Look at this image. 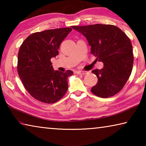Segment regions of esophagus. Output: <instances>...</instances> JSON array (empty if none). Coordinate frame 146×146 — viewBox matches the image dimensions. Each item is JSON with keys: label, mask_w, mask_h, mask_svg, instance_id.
Masks as SVG:
<instances>
[{"label": "esophagus", "mask_w": 146, "mask_h": 146, "mask_svg": "<svg viewBox=\"0 0 146 146\" xmlns=\"http://www.w3.org/2000/svg\"><path fill=\"white\" fill-rule=\"evenodd\" d=\"M76 73H77V74H82V75H85V74H87L88 72H87V71H76Z\"/></svg>", "instance_id": "obj_1"}]
</instances>
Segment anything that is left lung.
I'll use <instances>...</instances> for the list:
<instances>
[{
  "instance_id": "obj_1",
  "label": "left lung",
  "mask_w": 146,
  "mask_h": 146,
  "mask_svg": "<svg viewBox=\"0 0 146 146\" xmlns=\"http://www.w3.org/2000/svg\"><path fill=\"white\" fill-rule=\"evenodd\" d=\"M71 28L86 36L91 54L104 63L102 70L92 71L98 82L91 92L101 98L114 96L123 88L132 71L134 56L129 38L119 28L111 24Z\"/></svg>"
}]
</instances>
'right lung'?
I'll list each match as a JSON object with an SVG mask.
<instances>
[{
    "instance_id": "right-lung-1",
    "label": "right lung",
    "mask_w": 146,
    "mask_h": 146,
    "mask_svg": "<svg viewBox=\"0 0 146 146\" xmlns=\"http://www.w3.org/2000/svg\"><path fill=\"white\" fill-rule=\"evenodd\" d=\"M71 30V28H62L36 32L20 47L19 76L28 93L40 102L53 104L67 92L68 78L73 71H54L51 58L58 55L60 44Z\"/></svg>"
}]
</instances>
